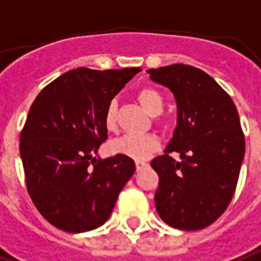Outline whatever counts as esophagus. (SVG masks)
I'll return each instance as SVG.
<instances>
[{
  "label": "esophagus",
  "instance_id": "esophagus-1",
  "mask_svg": "<svg viewBox=\"0 0 261 261\" xmlns=\"http://www.w3.org/2000/svg\"><path fill=\"white\" fill-rule=\"evenodd\" d=\"M135 166H137L138 171H141L149 166V164H147V162H145V161H137V162H135Z\"/></svg>",
  "mask_w": 261,
  "mask_h": 261
}]
</instances>
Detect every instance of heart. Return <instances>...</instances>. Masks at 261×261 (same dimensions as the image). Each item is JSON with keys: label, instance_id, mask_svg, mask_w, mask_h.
Returning <instances> with one entry per match:
<instances>
[{"label": "heart", "instance_id": "heart-1", "mask_svg": "<svg viewBox=\"0 0 261 261\" xmlns=\"http://www.w3.org/2000/svg\"><path fill=\"white\" fill-rule=\"evenodd\" d=\"M138 100L150 115H160L164 111V97L151 87H145L138 92ZM116 103L111 101L105 112V127L109 131L116 128ZM160 147V139L152 134L137 135L126 134L111 143V150L115 154L130 156L133 160H146L150 154Z\"/></svg>", "mask_w": 261, "mask_h": 261}]
</instances>
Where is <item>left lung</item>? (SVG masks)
Instances as JSON below:
<instances>
[{"label":"left lung","mask_w":261,"mask_h":261,"mask_svg":"<svg viewBox=\"0 0 261 261\" xmlns=\"http://www.w3.org/2000/svg\"><path fill=\"white\" fill-rule=\"evenodd\" d=\"M147 72L170 88L178 107V124L165 154L151 161L160 175L156 212L173 228L202 229L225 212L239 181L245 139L236 106L200 68L171 64ZM174 151L181 163L170 155Z\"/></svg>","instance_id":"1"}]
</instances>
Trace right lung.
<instances>
[{
	"label": "right lung",
	"mask_w": 261,
	"mask_h": 261,
	"mask_svg": "<svg viewBox=\"0 0 261 261\" xmlns=\"http://www.w3.org/2000/svg\"><path fill=\"white\" fill-rule=\"evenodd\" d=\"M141 68H76L40 91L20 135L25 184L37 211L71 233L105 224L134 174L130 156H92L107 139L109 103Z\"/></svg>",
	"instance_id": "obj_1"
}]
</instances>
